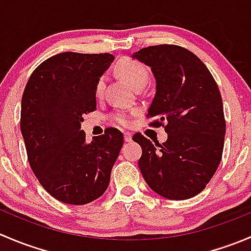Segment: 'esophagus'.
Returning <instances> with one entry per match:
<instances>
[{"instance_id":"34e87169","label":"esophagus","mask_w":251,"mask_h":251,"mask_svg":"<svg viewBox=\"0 0 251 251\" xmlns=\"http://www.w3.org/2000/svg\"><path fill=\"white\" fill-rule=\"evenodd\" d=\"M124 140H125V142L132 141V133H131V132H125V133H124Z\"/></svg>"}]
</instances>
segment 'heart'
Returning a JSON list of instances; mask_svg holds the SVG:
<instances>
[{
  "label": "heart",
  "instance_id": "heart-1",
  "mask_svg": "<svg viewBox=\"0 0 251 251\" xmlns=\"http://www.w3.org/2000/svg\"><path fill=\"white\" fill-rule=\"evenodd\" d=\"M115 72L124 81L128 83L133 90H137L140 87H144L148 81V70L138 60L132 59V58H121L115 65ZM104 88V78H98L96 83L95 92L97 97H100ZM110 120L118 125L127 126L130 123L128 115L124 111H115L110 114Z\"/></svg>",
  "mask_w": 251,
  "mask_h": 251
}]
</instances>
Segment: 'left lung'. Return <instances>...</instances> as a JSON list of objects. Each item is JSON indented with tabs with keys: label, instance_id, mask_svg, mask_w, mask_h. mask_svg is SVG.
I'll return each mask as SVG.
<instances>
[{
	"label": "left lung",
	"instance_id": "8db88e82",
	"mask_svg": "<svg viewBox=\"0 0 251 251\" xmlns=\"http://www.w3.org/2000/svg\"><path fill=\"white\" fill-rule=\"evenodd\" d=\"M151 68L155 96L147 118L164 126L168 140L133 141L142 147L138 166L151 191L171 201L201 193L222 158L226 121L217 83L191 50L175 45L142 48L132 55Z\"/></svg>",
	"mask_w": 251,
	"mask_h": 251
}]
</instances>
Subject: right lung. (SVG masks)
<instances>
[{"label": "right lung", "instance_id": "add662e5", "mask_svg": "<svg viewBox=\"0 0 251 251\" xmlns=\"http://www.w3.org/2000/svg\"><path fill=\"white\" fill-rule=\"evenodd\" d=\"M109 53L64 52L42 62L22 98L20 130L41 186L57 201L83 205L100 198L124 144L118 128L86 142L83 114L95 111L96 83L109 68Z\"/></svg>", "mask_w": 251, "mask_h": 251}]
</instances>
